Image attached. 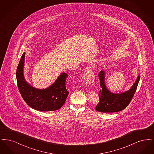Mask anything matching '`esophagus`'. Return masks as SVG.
Segmentation results:
<instances>
[{
  "label": "esophagus",
  "instance_id": "1",
  "mask_svg": "<svg viewBox=\"0 0 154 154\" xmlns=\"http://www.w3.org/2000/svg\"><path fill=\"white\" fill-rule=\"evenodd\" d=\"M84 80L88 84H92L94 83L95 80V75L91 68V67H88L85 71L84 74Z\"/></svg>",
  "mask_w": 154,
  "mask_h": 154
}]
</instances>
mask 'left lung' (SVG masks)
Masks as SVG:
<instances>
[{
    "mask_svg": "<svg viewBox=\"0 0 154 154\" xmlns=\"http://www.w3.org/2000/svg\"><path fill=\"white\" fill-rule=\"evenodd\" d=\"M140 75L129 90L120 93L114 94L107 89L106 83V72L103 70L99 74L100 85L102 89L99 93V103L96 107V111L102 112H114L125 109L134 95L140 81Z\"/></svg>",
    "mask_w": 154,
    "mask_h": 154,
    "instance_id": "8db88e82",
    "label": "left lung"
}]
</instances>
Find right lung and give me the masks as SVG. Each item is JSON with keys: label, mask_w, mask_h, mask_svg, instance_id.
<instances>
[{"label": "right lung", "mask_w": 154, "mask_h": 154, "mask_svg": "<svg viewBox=\"0 0 154 154\" xmlns=\"http://www.w3.org/2000/svg\"><path fill=\"white\" fill-rule=\"evenodd\" d=\"M25 52H23L17 67L16 77L18 88L22 98L35 110L50 111L59 109L65 103L69 92L66 88L68 74L62 73L55 81L45 89H37L30 85L23 74Z\"/></svg>", "instance_id": "add662e5"}]
</instances>
